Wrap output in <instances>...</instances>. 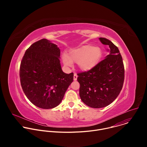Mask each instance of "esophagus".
<instances>
[{
    "label": "esophagus",
    "mask_w": 147,
    "mask_h": 147,
    "mask_svg": "<svg viewBox=\"0 0 147 147\" xmlns=\"http://www.w3.org/2000/svg\"><path fill=\"white\" fill-rule=\"evenodd\" d=\"M77 77H78L77 74L75 73V74H74V77H73V79H74V81H76V80H77Z\"/></svg>",
    "instance_id": "esophagus-1"
}]
</instances>
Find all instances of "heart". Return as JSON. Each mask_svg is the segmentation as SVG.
Returning a JSON list of instances; mask_svg holds the SVG:
<instances>
[{"label": "heart", "mask_w": 147, "mask_h": 147, "mask_svg": "<svg viewBox=\"0 0 147 147\" xmlns=\"http://www.w3.org/2000/svg\"><path fill=\"white\" fill-rule=\"evenodd\" d=\"M102 51L99 47L91 45H84L71 49L68 53L63 54V63L66 67H71L73 62H77L80 70L87 71L93 69L100 61Z\"/></svg>", "instance_id": "obj_1"}]
</instances>
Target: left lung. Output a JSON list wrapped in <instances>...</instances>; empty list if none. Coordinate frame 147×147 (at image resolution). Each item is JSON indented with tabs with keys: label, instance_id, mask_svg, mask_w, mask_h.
I'll return each instance as SVG.
<instances>
[{
	"label": "left lung",
	"instance_id": "left-lung-1",
	"mask_svg": "<svg viewBox=\"0 0 147 147\" xmlns=\"http://www.w3.org/2000/svg\"><path fill=\"white\" fill-rule=\"evenodd\" d=\"M99 39L109 47L108 55L91 70L78 73L77 77L81 100L93 108L112 103L119 95L124 79L123 59L117 47L106 38Z\"/></svg>",
	"mask_w": 147,
	"mask_h": 147
}]
</instances>
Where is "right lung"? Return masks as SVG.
Segmentation results:
<instances>
[{
	"label": "right lung",
	"mask_w": 147,
	"mask_h": 147,
	"mask_svg": "<svg viewBox=\"0 0 147 147\" xmlns=\"http://www.w3.org/2000/svg\"><path fill=\"white\" fill-rule=\"evenodd\" d=\"M60 56L57 45L42 39L28 48L21 62L22 89L30 101L39 108L58 106L73 81V73L62 71Z\"/></svg>",
	"instance_id": "add662e5"
}]
</instances>
